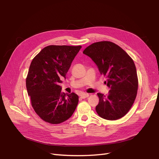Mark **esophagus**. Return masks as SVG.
I'll return each instance as SVG.
<instances>
[{
    "mask_svg": "<svg viewBox=\"0 0 159 159\" xmlns=\"http://www.w3.org/2000/svg\"><path fill=\"white\" fill-rule=\"evenodd\" d=\"M80 97H81V98H82V99H85V98H88V97H89V94L88 93H81V95H80Z\"/></svg>",
    "mask_w": 159,
    "mask_h": 159,
    "instance_id": "34e87169",
    "label": "esophagus"
}]
</instances>
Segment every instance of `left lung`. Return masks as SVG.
Wrapping results in <instances>:
<instances>
[{"instance_id":"8db88e82","label":"left lung","mask_w":159,"mask_h":159,"mask_svg":"<svg viewBox=\"0 0 159 159\" xmlns=\"http://www.w3.org/2000/svg\"><path fill=\"white\" fill-rule=\"evenodd\" d=\"M83 53L97 65L101 75L110 88L107 95L98 93L95 110L101 117L117 120L125 115L136 98L138 78L136 67L125 51L115 43L102 41L93 43Z\"/></svg>"}]
</instances>
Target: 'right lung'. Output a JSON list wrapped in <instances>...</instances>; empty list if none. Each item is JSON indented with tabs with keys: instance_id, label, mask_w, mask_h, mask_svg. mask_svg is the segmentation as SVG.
Returning <instances> with one entry per match:
<instances>
[{
	"instance_id": "right-lung-1",
	"label": "right lung",
	"mask_w": 159,
	"mask_h": 159,
	"mask_svg": "<svg viewBox=\"0 0 159 159\" xmlns=\"http://www.w3.org/2000/svg\"><path fill=\"white\" fill-rule=\"evenodd\" d=\"M81 46L50 45L44 48L32 60L26 85L32 106L44 121L59 124L68 119L78 104L75 93L61 92L64 78Z\"/></svg>"
}]
</instances>
